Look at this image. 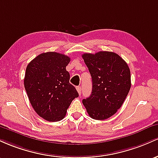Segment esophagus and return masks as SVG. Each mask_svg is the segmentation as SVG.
<instances>
[{
  "label": "esophagus",
  "mask_w": 158,
  "mask_h": 158,
  "mask_svg": "<svg viewBox=\"0 0 158 158\" xmlns=\"http://www.w3.org/2000/svg\"><path fill=\"white\" fill-rule=\"evenodd\" d=\"M76 89H77V93H78L79 95H81V86H77V87H76Z\"/></svg>",
  "instance_id": "obj_1"
}]
</instances>
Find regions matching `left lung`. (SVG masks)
Segmentation results:
<instances>
[{
	"label": "left lung",
	"mask_w": 158,
	"mask_h": 158,
	"mask_svg": "<svg viewBox=\"0 0 158 158\" xmlns=\"http://www.w3.org/2000/svg\"><path fill=\"white\" fill-rule=\"evenodd\" d=\"M93 81V90L83 104L89 116L104 120L117 112L131 86L128 65L120 56L110 51L82 55Z\"/></svg>",
	"instance_id": "obj_1"
}]
</instances>
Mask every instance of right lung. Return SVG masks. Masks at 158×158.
<instances>
[{
	"label": "right lung",
	"instance_id": "right-lung-1",
	"mask_svg": "<svg viewBox=\"0 0 158 158\" xmlns=\"http://www.w3.org/2000/svg\"><path fill=\"white\" fill-rule=\"evenodd\" d=\"M70 57L56 52L42 53L27 65L24 88L32 107L39 116L49 122L63 119L78 93L69 83L65 68Z\"/></svg>",
	"mask_w": 158,
	"mask_h": 158
}]
</instances>
